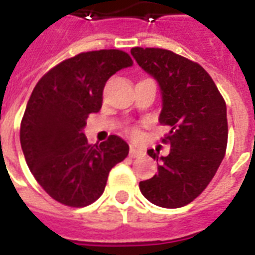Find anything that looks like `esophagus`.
<instances>
[{"instance_id": "esophagus-1", "label": "esophagus", "mask_w": 255, "mask_h": 255, "mask_svg": "<svg viewBox=\"0 0 255 255\" xmlns=\"http://www.w3.org/2000/svg\"><path fill=\"white\" fill-rule=\"evenodd\" d=\"M140 155H143V151H142V150L136 149V147H133V146L129 147V157L136 158V157H140Z\"/></svg>"}]
</instances>
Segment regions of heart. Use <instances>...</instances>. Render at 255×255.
I'll use <instances>...</instances> for the list:
<instances>
[{"mask_svg": "<svg viewBox=\"0 0 255 255\" xmlns=\"http://www.w3.org/2000/svg\"><path fill=\"white\" fill-rule=\"evenodd\" d=\"M128 133L132 136V138H138L139 136V129L136 127H131V128H128Z\"/></svg>", "mask_w": 255, "mask_h": 255, "instance_id": "b5f03b06", "label": "heart"}]
</instances>
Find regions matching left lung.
I'll list each match as a JSON object with an SVG mask.
<instances>
[{"mask_svg": "<svg viewBox=\"0 0 255 255\" xmlns=\"http://www.w3.org/2000/svg\"><path fill=\"white\" fill-rule=\"evenodd\" d=\"M139 67L158 82L162 94L160 123L171 131L162 139L171 153L160 157L158 175L139 183L157 206L182 208L208 187L224 158L228 140L227 106L213 79L198 63L165 49L132 47Z\"/></svg>", "mask_w": 255, "mask_h": 255, "instance_id": "8db88e82", "label": "left lung"}]
</instances>
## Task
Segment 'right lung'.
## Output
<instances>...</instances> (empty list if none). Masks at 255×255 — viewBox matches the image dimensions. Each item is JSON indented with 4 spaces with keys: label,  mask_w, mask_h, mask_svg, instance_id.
<instances>
[{
    "label": "right lung",
    "mask_w": 255,
    "mask_h": 255,
    "mask_svg": "<svg viewBox=\"0 0 255 255\" xmlns=\"http://www.w3.org/2000/svg\"><path fill=\"white\" fill-rule=\"evenodd\" d=\"M131 65L123 50L84 52L53 67L32 90L20 143L31 173L57 202L71 208L95 202L112 168L128 155L122 138L90 144L83 128L90 113L100 112L106 80Z\"/></svg>",
    "instance_id": "add662e5"
}]
</instances>
